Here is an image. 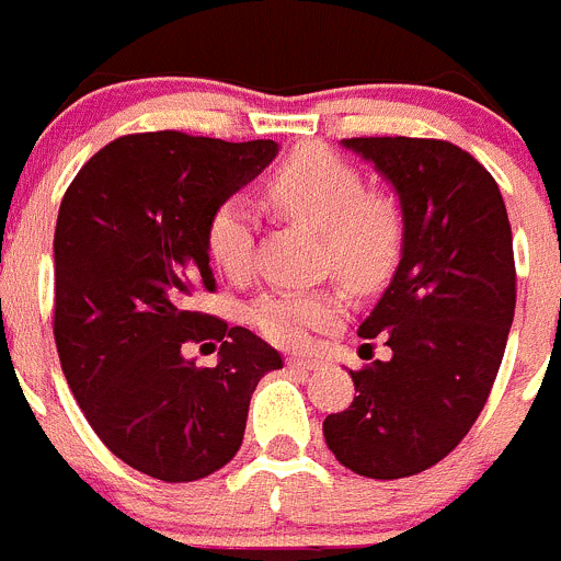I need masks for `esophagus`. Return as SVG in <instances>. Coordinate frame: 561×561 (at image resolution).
Wrapping results in <instances>:
<instances>
[{
  "mask_svg": "<svg viewBox=\"0 0 561 561\" xmlns=\"http://www.w3.org/2000/svg\"><path fill=\"white\" fill-rule=\"evenodd\" d=\"M321 365V359L312 357H287V368L293 370H316Z\"/></svg>",
  "mask_w": 561,
  "mask_h": 561,
  "instance_id": "34e87169",
  "label": "esophagus"
}]
</instances>
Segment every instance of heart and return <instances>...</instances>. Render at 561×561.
Returning a JSON list of instances; mask_svg holds the SVG:
<instances>
[{"instance_id":"b5f03b06","label":"heart","mask_w":561,"mask_h":561,"mask_svg":"<svg viewBox=\"0 0 561 561\" xmlns=\"http://www.w3.org/2000/svg\"><path fill=\"white\" fill-rule=\"evenodd\" d=\"M287 216L321 229L327 260L354 290L379 285L401 249V221L390 202L370 196L357 169L323 149L298 151L268 185ZM254 207L245 196H229L207 221L213 263L240 279L254 263ZM249 321L279 345L305 343L310 329L329 327L340 316V298L329 290H271L249 307Z\"/></svg>"}]
</instances>
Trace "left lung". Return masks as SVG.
Listing matches in <instances>:
<instances>
[{
	"label": "left lung",
	"instance_id": "left-lung-1",
	"mask_svg": "<svg viewBox=\"0 0 561 561\" xmlns=\"http://www.w3.org/2000/svg\"><path fill=\"white\" fill-rule=\"evenodd\" d=\"M396 187L401 263L359 337L390 359L352 370L357 396L323 421L340 465L404 479L462 443L484 410L515 318V254L506 204L490 171L448 140L348 138Z\"/></svg>",
	"mask_w": 561,
	"mask_h": 561
}]
</instances>
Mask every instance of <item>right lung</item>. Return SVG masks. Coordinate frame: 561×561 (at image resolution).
Instances as JSON below:
<instances>
[{
    "instance_id": "1",
    "label": "right lung",
    "mask_w": 561,
    "mask_h": 561,
    "mask_svg": "<svg viewBox=\"0 0 561 561\" xmlns=\"http://www.w3.org/2000/svg\"><path fill=\"white\" fill-rule=\"evenodd\" d=\"M274 140L124 135L68 185L55 229V343L104 446L160 481L216 473L243 443L256 381L282 357L243 327L191 310L216 290L207 221L276 157ZM218 339L219 365L184 348ZM213 345V343H209Z\"/></svg>"
}]
</instances>
